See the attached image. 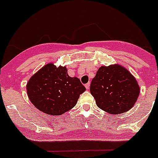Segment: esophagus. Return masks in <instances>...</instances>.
<instances>
[{
    "mask_svg": "<svg viewBox=\"0 0 158 158\" xmlns=\"http://www.w3.org/2000/svg\"><path fill=\"white\" fill-rule=\"evenodd\" d=\"M85 88H86V89H87V90H88V89H89V88H90V83H86Z\"/></svg>",
    "mask_w": 158,
    "mask_h": 158,
    "instance_id": "34e87169",
    "label": "esophagus"
}]
</instances>
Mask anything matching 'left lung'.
I'll list each match as a JSON object with an SVG mask.
<instances>
[{
	"label": "left lung",
	"instance_id": "8db88e82",
	"mask_svg": "<svg viewBox=\"0 0 158 158\" xmlns=\"http://www.w3.org/2000/svg\"><path fill=\"white\" fill-rule=\"evenodd\" d=\"M90 92L100 109L118 114L134 106L139 97V86L125 67L116 64L99 68L92 80Z\"/></svg>",
	"mask_w": 158,
	"mask_h": 158
}]
</instances>
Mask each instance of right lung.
<instances>
[{"label":"right lung","mask_w":158,"mask_h":158,"mask_svg":"<svg viewBox=\"0 0 158 158\" xmlns=\"http://www.w3.org/2000/svg\"><path fill=\"white\" fill-rule=\"evenodd\" d=\"M86 88L78 78L70 77L66 66L49 63L31 77L27 92L35 108L49 115H61L76 105Z\"/></svg>","instance_id":"obj_1"}]
</instances>
